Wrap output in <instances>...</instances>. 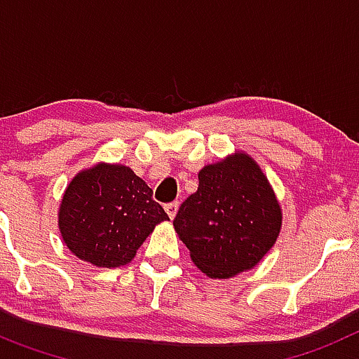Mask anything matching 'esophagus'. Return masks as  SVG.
Wrapping results in <instances>:
<instances>
[{
    "label": "esophagus",
    "instance_id": "obj_1",
    "mask_svg": "<svg viewBox=\"0 0 359 359\" xmlns=\"http://www.w3.org/2000/svg\"><path fill=\"white\" fill-rule=\"evenodd\" d=\"M177 208H180V203H177V201L167 203V205H165V210H167V214H169L170 219H172L174 215L177 214Z\"/></svg>",
    "mask_w": 359,
    "mask_h": 359
}]
</instances>
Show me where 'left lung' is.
Instances as JSON below:
<instances>
[{
    "instance_id": "1",
    "label": "left lung",
    "mask_w": 359,
    "mask_h": 359,
    "mask_svg": "<svg viewBox=\"0 0 359 359\" xmlns=\"http://www.w3.org/2000/svg\"><path fill=\"white\" fill-rule=\"evenodd\" d=\"M282 214L268 180L246 154L207 165L198 192L183 201L174 228L194 264L210 277H233L261 261L277 241Z\"/></svg>"
}]
</instances>
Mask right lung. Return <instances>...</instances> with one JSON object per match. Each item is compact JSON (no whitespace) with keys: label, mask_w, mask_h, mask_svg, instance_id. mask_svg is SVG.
Here are the masks:
<instances>
[{"label":"right lung","mask_w":359,"mask_h":359,"mask_svg":"<svg viewBox=\"0 0 359 359\" xmlns=\"http://www.w3.org/2000/svg\"><path fill=\"white\" fill-rule=\"evenodd\" d=\"M165 219L169 215L152 199V190L129 167L98 163L68 185L59 228L73 255L100 268H118Z\"/></svg>","instance_id":"obj_1"}]
</instances>
